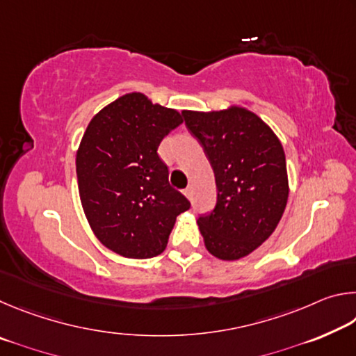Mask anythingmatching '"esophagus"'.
I'll list each match as a JSON object with an SVG mask.
<instances>
[{"label":"esophagus","mask_w":356,"mask_h":356,"mask_svg":"<svg viewBox=\"0 0 356 356\" xmlns=\"http://www.w3.org/2000/svg\"><path fill=\"white\" fill-rule=\"evenodd\" d=\"M184 195L188 197V200H191V197H193V186H186V188L184 190Z\"/></svg>","instance_id":"esophagus-1"}]
</instances>
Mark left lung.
Returning <instances> with one entry per match:
<instances>
[{
	"label": "left lung",
	"mask_w": 356,
	"mask_h": 356,
	"mask_svg": "<svg viewBox=\"0 0 356 356\" xmlns=\"http://www.w3.org/2000/svg\"><path fill=\"white\" fill-rule=\"evenodd\" d=\"M216 182V204L197 226L209 252L222 261L248 256L272 236L284 213L286 155L273 130L245 108L184 111Z\"/></svg>",
	"instance_id": "obj_1"
}]
</instances>
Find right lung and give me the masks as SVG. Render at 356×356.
Segmentation results:
<instances>
[{"mask_svg": "<svg viewBox=\"0 0 356 356\" xmlns=\"http://www.w3.org/2000/svg\"><path fill=\"white\" fill-rule=\"evenodd\" d=\"M182 122L176 110L131 92L95 114L84 131L76 152L81 206L95 237L120 256L163 252L177 215L191 206L170 185L156 154Z\"/></svg>", "mask_w": 356, "mask_h": 356, "instance_id": "add662e5", "label": "right lung"}]
</instances>
